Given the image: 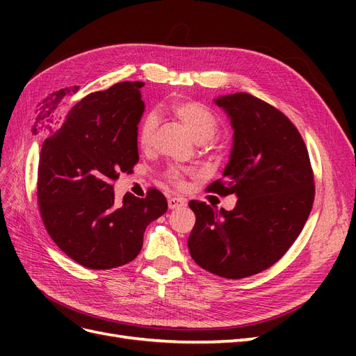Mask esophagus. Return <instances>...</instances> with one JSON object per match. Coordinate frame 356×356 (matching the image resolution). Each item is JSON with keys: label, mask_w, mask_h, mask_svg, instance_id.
I'll return each instance as SVG.
<instances>
[{"label": "esophagus", "mask_w": 356, "mask_h": 356, "mask_svg": "<svg viewBox=\"0 0 356 356\" xmlns=\"http://www.w3.org/2000/svg\"><path fill=\"white\" fill-rule=\"evenodd\" d=\"M168 207H169V209H179L182 207H186V200L182 197H169Z\"/></svg>", "instance_id": "obj_1"}]
</instances>
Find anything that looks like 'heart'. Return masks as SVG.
Masks as SVG:
<instances>
[{
  "label": "heart",
  "instance_id": "1",
  "mask_svg": "<svg viewBox=\"0 0 356 356\" xmlns=\"http://www.w3.org/2000/svg\"><path fill=\"white\" fill-rule=\"evenodd\" d=\"M169 113L172 117L184 126L191 138L195 139L197 144H204L211 141V139L217 135L220 122L215 114L207 108L203 104L195 101H174L169 104ZM157 122L154 115L145 117L141 127H139V145L143 148H149L153 144L154 134H156ZM186 170L181 169H172L169 172V179L175 184H181L182 177H184Z\"/></svg>",
  "mask_w": 356,
  "mask_h": 356
}]
</instances>
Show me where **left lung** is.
<instances>
[{
	"instance_id": "8db88e82",
	"label": "left lung",
	"mask_w": 356,
	"mask_h": 356,
	"mask_svg": "<svg viewBox=\"0 0 356 356\" xmlns=\"http://www.w3.org/2000/svg\"><path fill=\"white\" fill-rule=\"evenodd\" d=\"M213 104L229 117L233 144L222 181L208 190L238 200L232 211L191 200L188 250L204 270L242 279L273 266L298 238L314 204V174L303 138L275 106L245 92Z\"/></svg>"
}]
</instances>
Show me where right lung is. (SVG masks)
<instances>
[{"mask_svg":"<svg viewBox=\"0 0 356 356\" xmlns=\"http://www.w3.org/2000/svg\"><path fill=\"white\" fill-rule=\"evenodd\" d=\"M141 81H124L75 102L44 143L38 165V204L50 238L74 261L108 270L143 248L147 225L168 209L166 197L126 193L113 182L138 163V124L145 110Z\"/></svg>","mask_w":356,"mask_h":356,"instance_id":"right-lung-1","label":"right lung"}]
</instances>
